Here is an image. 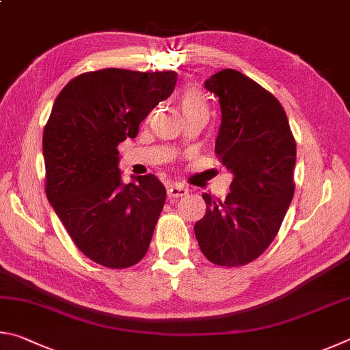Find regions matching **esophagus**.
I'll use <instances>...</instances> for the list:
<instances>
[{"label": "esophagus", "instance_id": "34e87169", "mask_svg": "<svg viewBox=\"0 0 350 350\" xmlns=\"http://www.w3.org/2000/svg\"><path fill=\"white\" fill-rule=\"evenodd\" d=\"M186 193H187V189H186L185 186L178 185V183H174V185H169V186H167V197H169L170 200L185 197Z\"/></svg>", "mask_w": 350, "mask_h": 350}]
</instances>
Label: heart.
Instances as JSON below:
<instances>
[{
	"instance_id": "heart-1",
	"label": "heart",
	"mask_w": 350,
	"mask_h": 350,
	"mask_svg": "<svg viewBox=\"0 0 350 350\" xmlns=\"http://www.w3.org/2000/svg\"><path fill=\"white\" fill-rule=\"evenodd\" d=\"M180 104L183 113H193V112H207V104L203 94L195 88H187L183 90L180 95Z\"/></svg>"
}]
</instances>
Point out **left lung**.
Listing matches in <instances>:
<instances>
[{
  "instance_id": "8db88e82",
  "label": "left lung",
  "mask_w": 350,
  "mask_h": 350,
  "mask_svg": "<svg viewBox=\"0 0 350 350\" xmlns=\"http://www.w3.org/2000/svg\"><path fill=\"white\" fill-rule=\"evenodd\" d=\"M204 85L219 100L215 153L234 180L226 200L203 195L206 213L193 230L207 260L238 267L278 234L295 192L297 144L281 103L254 79L224 69Z\"/></svg>"
}]
</instances>
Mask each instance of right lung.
<instances>
[{"label":"right lung","instance_id":"obj_1","mask_svg":"<svg viewBox=\"0 0 350 350\" xmlns=\"http://www.w3.org/2000/svg\"><path fill=\"white\" fill-rule=\"evenodd\" d=\"M178 73L101 69L70 79L42 133L46 195L81 252L109 269L143 260L165 201L157 176L122 185L118 144L167 98Z\"/></svg>","mask_w":350,"mask_h":350}]
</instances>
